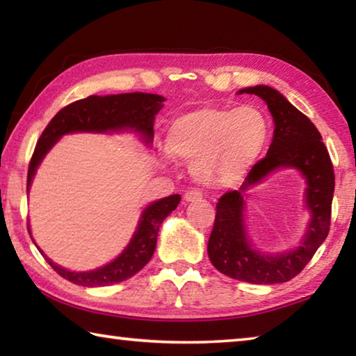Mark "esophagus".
I'll return each mask as SVG.
<instances>
[{
    "label": "esophagus",
    "mask_w": 356,
    "mask_h": 356,
    "mask_svg": "<svg viewBox=\"0 0 356 356\" xmlns=\"http://www.w3.org/2000/svg\"><path fill=\"white\" fill-rule=\"evenodd\" d=\"M202 200V195L200 191H196V190H191V191H186L185 195H184V201L186 202V204H190V202H196V201H201Z\"/></svg>",
    "instance_id": "esophagus-1"
}]
</instances>
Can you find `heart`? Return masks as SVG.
<instances>
[{"label":"heart","mask_w":356,"mask_h":356,"mask_svg":"<svg viewBox=\"0 0 356 356\" xmlns=\"http://www.w3.org/2000/svg\"><path fill=\"white\" fill-rule=\"evenodd\" d=\"M268 140V119L259 108L202 105L171 120L166 147L174 159L190 163L196 184L207 190H227L254 170Z\"/></svg>","instance_id":"1"}]
</instances>
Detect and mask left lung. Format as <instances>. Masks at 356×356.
Wrapping results in <instances>:
<instances>
[{
    "label": "left lung",
    "instance_id": "8db88e82",
    "mask_svg": "<svg viewBox=\"0 0 356 356\" xmlns=\"http://www.w3.org/2000/svg\"><path fill=\"white\" fill-rule=\"evenodd\" d=\"M237 94L257 95L267 104L275 124L273 140L267 156L254 166L242 186L216 202L215 225L207 245L209 259L218 272L232 280L250 284L287 282L305 268L328 236L334 193L333 165L316 125L280 91L257 84ZM281 169H293L304 177V203L310 220L292 250L267 253L252 243L244 197L251 188Z\"/></svg>",
    "mask_w": 356,
    "mask_h": 356
}]
</instances>
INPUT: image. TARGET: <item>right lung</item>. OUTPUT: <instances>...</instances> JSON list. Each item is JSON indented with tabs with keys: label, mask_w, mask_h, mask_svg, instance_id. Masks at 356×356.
<instances>
[{
	"label": "right lung",
	"mask_w": 356,
	"mask_h": 356,
	"mask_svg": "<svg viewBox=\"0 0 356 356\" xmlns=\"http://www.w3.org/2000/svg\"><path fill=\"white\" fill-rule=\"evenodd\" d=\"M165 100L166 99L163 95L149 92L89 95L86 99H81L75 104L63 108L47 125L44 134L39 138L38 146L34 149L28 170L26 191L29 193V188H31L33 179L38 172L42 160L65 135L135 134L146 146L150 147L154 141L155 116L163 108ZM179 202L180 195H171L147 204L140 215L134 236H131L130 242L122 252L114 257L111 262L94 270H86V272L67 270L53 262L34 242L29 222L28 232L34 245L40 251V254L64 280L84 287L111 286L131 278L150 261L155 251L156 236H159L161 222L172 210H176Z\"/></svg>",
	"instance_id": "obj_1"
}]
</instances>
